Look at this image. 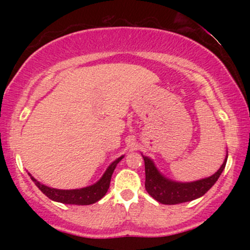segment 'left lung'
Returning a JSON list of instances; mask_svg holds the SVG:
<instances>
[{
  "label": "left lung",
  "instance_id": "1",
  "mask_svg": "<svg viewBox=\"0 0 250 250\" xmlns=\"http://www.w3.org/2000/svg\"><path fill=\"white\" fill-rule=\"evenodd\" d=\"M227 157L228 155L226 156L225 162L222 163L219 170L210 177L195 181V182L180 183L162 176L154 166L153 161L148 157L143 156L146 168V190L153 199L163 205H177V203L193 201L197 197L203 196L213 187L226 167Z\"/></svg>",
  "mask_w": 250,
  "mask_h": 250
}]
</instances>
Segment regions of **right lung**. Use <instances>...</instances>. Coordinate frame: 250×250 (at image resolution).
<instances>
[{
    "mask_svg": "<svg viewBox=\"0 0 250 250\" xmlns=\"http://www.w3.org/2000/svg\"><path fill=\"white\" fill-rule=\"evenodd\" d=\"M123 159V156L119 157L115 160L110 166H109L105 173L103 174L101 180L95 185L90 186V187H85L81 189H73V190H62V189H55L49 188L47 186L41 185L39 181L34 179L30 175V179L34 181L36 187L42 191L43 194L50 200L56 201V202L65 203V205H93V203L97 202L104 196L105 193L108 191L109 185H110L111 175H113L114 170H115L116 165Z\"/></svg>",
    "mask_w": 250,
    "mask_h": 250,
    "instance_id": "add662e5",
    "label": "right lung"
}]
</instances>
